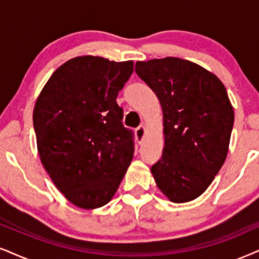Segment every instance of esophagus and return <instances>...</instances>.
<instances>
[{"mask_svg": "<svg viewBox=\"0 0 259 259\" xmlns=\"http://www.w3.org/2000/svg\"><path fill=\"white\" fill-rule=\"evenodd\" d=\"M136 136H137V139H139V141L141 142V141L143 140V137H145V134H146V127L143 126V125H141V126H139L136 129Z\"/></svg>", "mask_w": 259, "mask_h": 259, "instance_id": "esophagus-1", "label": "esophagus"}]
</instances>
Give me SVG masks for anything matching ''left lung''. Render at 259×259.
I'll return each mask as SVG.
<instances>
[{
  "label": "left lung",
  "mask_w": 259,
  "mask_h": 259,
  "mask_svg": "<svg viewBox=\"0 0 259 259\" xmlns=\"http://www.w3.org/2000/svg\"><path fill=\"white\" fill-rule=\"evenodd\" d=\"M135 71L161 104L162 156L152 166L171 202L197 198L224 165L234 111L224 83L201 65L177 57L136 62Z\"/></svg>",
  "instance_id": "8db88e82"
}]
</instances>
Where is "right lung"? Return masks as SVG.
I'll list each match as a JSON object with an SVG mask.
<instances>
[{
  "label": "right lung",
  "mask_w": 259,
  "mask_h": 259,
  "mask_svg": "<svg viewBox=\"0 0 259 259\" xmlns=\"http://www.w3.org/2000/svg\"><path fill=\"white\" fill-rule=\"evenodd\" d=\"M133 71V61L71 58L51 75L35 101L40 161L78 208L109 203L133 160V132L124 127L116 101Z\"/></svg>",
  "instance_id": "add662e5"
}]
</instances>
